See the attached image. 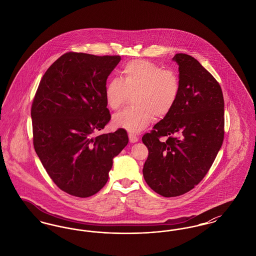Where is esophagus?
<instances>
[{"mask_svg":"<svg viewBox=\"0 0 256 256\" xmlns=\"http://www.w3.org/2000/svg\"><path fill=\"white\" fill-rule=\"evenodd\" d=\"M128 138H130V143H135V142H137L138 139H139V138L134 134H128Z\"/></svg>","mask_w":256,"mask_h":256,"instance_id":"34e87169","label":"esophagus"}]
</instances>
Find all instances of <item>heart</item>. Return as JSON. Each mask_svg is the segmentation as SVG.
<instances>
[{
	"mask_svg": "<svg viewBox=\"0 0 256 256\" xmlns=\"http://www.w3.org/2000/svg\"><path fill=\"white\" fill-rule=\"evenodd\" d=\"M121 78L108 80L104 97L110 110L119 111L134 96V106L113 117L115 126L130 132H141L154 117L163 119L168 116L180 94L178 74L146 60L126 63Z\"/></svg>",
	"mask_w": 256,
	"mask_h": 256,
	"instance_id": "heart-1",
	"label": "heart"
}]
</instances>
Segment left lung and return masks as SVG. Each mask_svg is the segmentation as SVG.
Masks as SVG:
<instances>
[{"mask_svg":"<svg viewBox=\"0 0 256 256\" xmlns=\"http://www.w3.org/2000/svg\"><path fill=\"white\" fill-rule=\"evenodd\" d=\"M182 89L170 114L142 141L148 150L146 184L159 195L182 196L202 180L224 135V102L216 78L193 56L176 54ZM166 140H164V138Z\"/></svg>","mask_w":256,"mask_h":256,"instance_id":"obj_1","label":"left lung"}]
</instances>
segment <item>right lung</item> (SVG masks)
<instances>
[{
  "mask_svg": "<svg viewBox=\"0 0 256 256\" xmlns=\"http://www.w3.org/2000/svg\"><path fill=\"white\" fill-rule=\"evenodd\" d=\"M120 56L69 52L44 74L32 104V141L63 192L87 198L108 180L112 159L128 143L124 128L98 134L111 119L104 89Z\"/></svg>",
  "mask_w": 256,
  "mask_h": 256,
  "instance_id": "1",
  "label": "right lung"
}]
</instances>
